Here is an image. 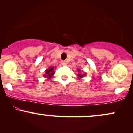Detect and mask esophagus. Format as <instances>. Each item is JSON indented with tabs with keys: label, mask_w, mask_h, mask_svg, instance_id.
Here are the masks:
<instances>
[{
	"label": "esophagus",
	"mask_w": 133,
	"mask_h": 133,
	"mask_svg": "<svg viewBox=\"0 0 133 133\" xmlns=\"http://www.w3.org/2000/svg\"><path fill=\"white\" fill-rule=\"evenodd\" d=\"M61 64H62V65H65L67 64V62H66V61H62Z\"/></svg>",
	"instance_id": "1"
}]
</instances>
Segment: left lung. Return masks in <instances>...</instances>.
Returning <instances> with one entry per match:
<instances>
[{
	"instance_id": "8db88e82",
	"label": "left lung",
	"mask_w": 133,
	"mask_h": 133,
	"mask_svg": "<svg viewBox=\"0 0 133 133\" xmlns=\"http://www.w3.org/2000/svg\"><path fill=\"white\" fill-rule=\"evenodd\" d=\"M78 71L79 72L81 73V70L79 69H78ZM86 76V74H77V76L79 77V79H81V77H83L84 76Z\"/></svg>"
}]
</instances>
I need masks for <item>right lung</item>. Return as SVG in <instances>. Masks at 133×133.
<instances>
[{
	"label": "right lung",
	"mask_w": 133,
	"mask_h": 133,
	"mask_svg": "<svg viewBox=\"0 0 133 133\" xmlns=\"http://www.w3.org/2000/svg\"><path fill=\"white\" fill-rule=\"evenodd\" d=\"M45 74H44V77H47V79L51 78L52 76L54 75V68L52 67H50L49 68L47 69L46 71H45Z\"/></svg>",
	"instance_id": "1"
}]
</instances>
